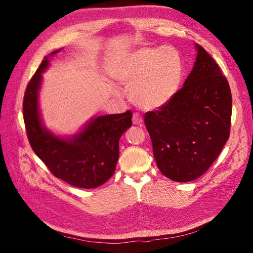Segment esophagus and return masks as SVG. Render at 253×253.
<instances>
[{"mask_svg":"<svg viewBox=\"0 0 253 253\" xmlns=\"http://www.w3.org/2000/svg\"><path fill=\"white\" fill-rule=\"evenodd\" d=\"M132 121H133V125H135V126H141L143 122V118L140 114L134 113L133 117H132Z\"/></svg>","mask_w":253,"mask_h":253,"instance_id":"obj_1","label":"esophagus"}]
</instances>
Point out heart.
<instances>
[{"mask_svg":"<svg viewBox=\"0 0 253 253\" xmlns=\"http://www.w3.org/2000/svg\"><path fill=\"white\" fill-rule=\"evenodd\" d=\"M117 79L128 88L131 100L143 110H156L170 102L182 78V62L172 47H140L120 62Z\"/></svg>","mask_w":253,"mask_h":253,"instance_id":"1","label":"heart"}]
</instances>
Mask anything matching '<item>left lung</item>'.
Listing matches in <instances>:
<instances>
[{"label": "left lung", "mask_w": 253, "mask_h": 253, "mask_svg": "<svg viewBox=\"0 0 253 253\" xmlns=\"http://www.w3.org/2000/svg\"><path fill=\"white\" fill-rule=\"evenodd\" d=\"M196 61L170 102L144 115L158 169L171 180L202 176L230 135L232 96L213 58L196 44Z\"/></svg>", "instance_id": "1"}]
</instances>
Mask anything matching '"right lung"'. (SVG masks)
Returning <instances> with one entry per match:
<instances>
[{"label": "right lung", "mask_w": 253, "mask_h": 253, "mask_svg": "<svg viewBox=\"0 0 253 253\" xmlns=\"http://www.w3.org/2000/svg\"><path fill=\"white\" fill-rule=\"evenodd\" d=\"M45 57L27 84L23 100V117L30 145L56 177L70 185L93 189L103 185L115 172L119 157V139L132 126V112L103 115L91 119L71 138H61L42 125L39 90L42 73L49 64Z\"/></svg>", "instance_id": "add662e5"}]
</instances>
